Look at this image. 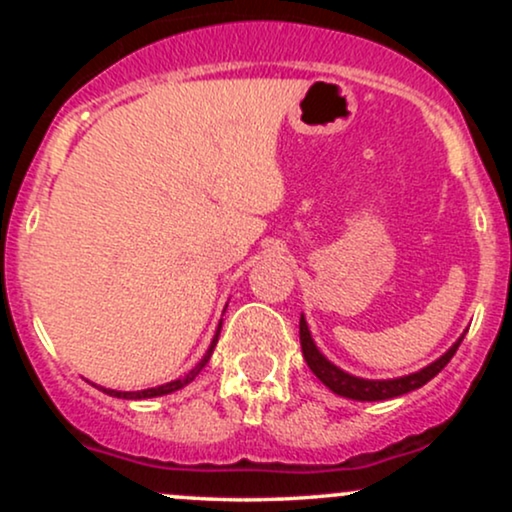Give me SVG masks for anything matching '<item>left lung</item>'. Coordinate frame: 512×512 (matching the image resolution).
I'll list each match as a JSON object with an SVG mask.
<instances>
[{"label": "left lung", "mask_w": 512, "mask_h": 512, "mask_svg": "<svg viewBox=\"0 0 512 512\" xmlns=\"http://www.w3.org/2000/svg\"><path fill=\"white\" fill-rule=\"evenodd\" d=\"M298 327H301V349H303L308 368L313 370L317 378H320L322 385L330 387L334 395L356 399V402H380V399H392L399 395H407L411 390H419V387H424L428 380L436 378L440 370L448 366L450 358L455 356L457 346H460L464 339V337L457 339V342L438 358V361H433L431 366L421 368L419 373H411V375H404V378H392V380H366V378H356V375L344 373L342 368H337L334 363H330L320 354V349L315 346L313 337H310L308 322H305L303 315H301V325Z\"/></svg>", "instance_id": "8db88e82"}]
</instances>
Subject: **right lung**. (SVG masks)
<instances>
[{
    "mask_svg": "<svg viewBox=\"0 0 512 512\" xmlns=\"http://www.w3.org/2000/svg\"><path fill=\"white\" fill-rule=\"evenodd\" d=\"M219 334H221V325H219V330H216V334H214V339H211V346L207 349V354H204V358L202 361L197 363L195 368L190 370V373L185 375V378H180V380H173V383H166V385H158V387H149V390H137V392H120V390H105V387H98V390H103L105 395H110V397H120V399H146V397H161V395H170V392H175V390H180V387H185V385H190L192 380L197 378L199 375V370H202L204 366H207L209 363V358H211V354H214V346H216V342H219Z\"/></svg>",
    "mask_w": 512,
    "mask_h": 512,
    "instance_id": "1",
    "label": "right lung"
}]
</instances>
